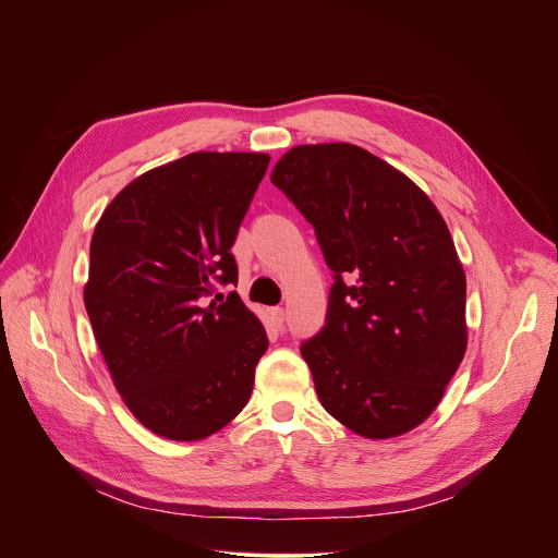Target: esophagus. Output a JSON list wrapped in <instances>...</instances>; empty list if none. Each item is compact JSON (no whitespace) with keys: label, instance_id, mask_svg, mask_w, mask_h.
I'll list each match as a JSON object with an SVG mask.
<instances>
[{"label":"esophagus","instance_id":"esophagus-1","mask_svg":"<svg viewBox=\"0 0 558 558\" xmlns=\"http://www.w3.org/2000/svg\"><path fill=\"white\" fill-rule=\"evenodd\" d=\"M269 317H271L276 325H282L284 323V308L282 306H271L269 308Z\"/></svg>","mask_w":558,"mask_h":558}]
</instances>
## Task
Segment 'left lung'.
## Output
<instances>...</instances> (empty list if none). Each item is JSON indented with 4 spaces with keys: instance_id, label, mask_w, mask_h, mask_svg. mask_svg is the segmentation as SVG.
I'll return each mask as SVG.
<instances>
[{
    "instance_id": "8db88e82",
    "label": "left lung",
    "mask_w": 558,
    "mask_h": 558,
    "mask_svg": "<svg viewBox=\"0 0 558 558\" xmlns=\"http://www.w3.org/2000/svg\"><path fill=\"white\" fill-rule=\"evenodd\" d=\"M271 183L333 271L325 327L300 344L329 415L368 439L420 426L465 353V276L430 198L351 143L298 145Z\"/></svg>"
}]
</instances>
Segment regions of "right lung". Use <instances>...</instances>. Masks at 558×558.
Segmentation results:
<instances>
[{
	"label": "right lung",
	"mask_w": 558,
	"mask_h": 558,
	"mask_svg": "<svg viewBox=\"0 0 558 558\" xmlns=\"http://www.w3.org/2000/svg\"><path fill=\"white\" fill-rule=\"evenodd\" d=\"M269 156L192 151L132 181L90 243L84 302L117 390L151 433L194 441L250 402L265 327L231 254Z\"/></svg>",
	"instance_id": "1"
}]
</instances>
